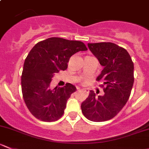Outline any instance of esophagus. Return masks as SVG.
Listing matches in <instances>:
<instances>
[{
	"instance_id": "obj_1",
	"label": "esophagus",
	"mask_w": 149,
	"mask_h": 149,
	"mask_svg": "<svg viewBox=\"0 0 149 149\" xmlns=\"http://www.w3.org/2000/svg\"><path fill=\"white\" fill-rule=\"evenodd\" d=\"M77 90L78 91H82V92H86V93H89V90H88L87 89H81L80 88H77Z\"/></svg>"
}]
</instances>
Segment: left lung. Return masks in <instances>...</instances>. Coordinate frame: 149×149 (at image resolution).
Instances as JSON below:
<instances>
[{"instance_id": "left-lung-1", "label": "left lung", "mask_w": 149, "mask_h": 149, "mask_svg": "<svg viewBox=\"0 0 149 149\" xmlns=\"http://www.w3.org/2000/svg\"><path fill=\"white\" fill-rule=\"evenodd\" d=\"M88 47L104 67L97 80L103 81L105 94L96 97L91 90L81 103V111L89 120L105 122L116 116L127 102L134 83V64L127 51L113 43L88 44Z\"/></svg>"}]
</instances>
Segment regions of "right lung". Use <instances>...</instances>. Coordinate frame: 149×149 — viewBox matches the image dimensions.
<instances>
[{"instance_id": "add662e5", "label": "right lung", "mask_w": 149, "mask_h": 149, "mask_svg": "<svg viewBox=\"0 0 149 149\" xmlns=\"http://www.w3.org/2000/svg\"><path fill=\"white\" fill-rule=\"evenodd\" d=\"M86 50L81 41L57 37L40 41L30 50L22 73V92L27 108L36 119L51 122L61 118L67 100L76 88L68 83L51 89L50 83L54 73L67 69L73 54Z\"/></svg>"}]
</instances>
